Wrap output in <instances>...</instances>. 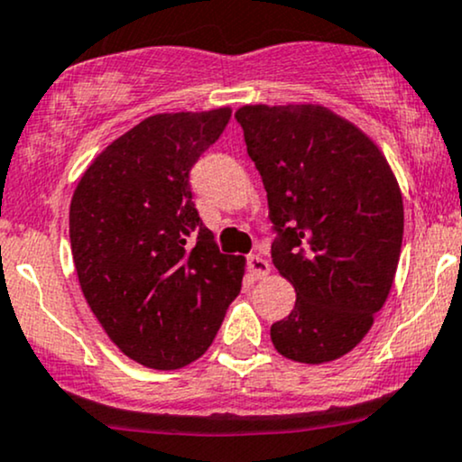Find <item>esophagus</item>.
Returning <instances> with one entry per match:
<instances>
[{
	"instance_id": "34e87169",
	"label": "esophagus",
	"mask_w": 462,
	"mask_h": 462,
	"mask_svg": "<svg viewBox=\"0 0 462 462\" xmlns=\"http://www.w3.org/2000/svg\"><path fill=\"white\" fill-rule=\"evenodd\" d=\"M248 270H251L254 279H265V276L270 274L268 259H263L262 254H251V257H248Z\"/></svg>"
}]
</instances>
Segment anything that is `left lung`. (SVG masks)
Masks as SVG:
<instances>
[{
  "label": "left lung",
  "mask_w": 462,
  "mask_h": 462,
  "mask_svg": "<svg viewBox=\"0 0 462 462\" xmlns=\"http://www.w3.org/2000/svg\"><path fill=\"white\" fill-rule=\"evenodd\" d=\"M236 118L279 231L274 268L296 290L270 339L305 365L339 359L392 291L404 233L398 179L370 135L319 103H248Z\"/></svg>",
  "instance_id": "1"
}]
</instances>
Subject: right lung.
Masks as SVG:
<instances>
[{
  "mask_svg": "<svg viewBox=\"0 0 462 462\" xmlns=\"http://www.w3.org/2000/svg\"><path fill=\"white\" fill-rule=\"evenodd\" d=\"M229 118V106L146 116L90 162L70 199L86 302L112 344L151 370L197 361L240 294L246 259L218 251L189 189V168Z\"/></svg>",
  "mask_w": 462,
  "mask_h": 462,
  "instance_id": "1",
  "label": "right lung"
}]
</instances>
